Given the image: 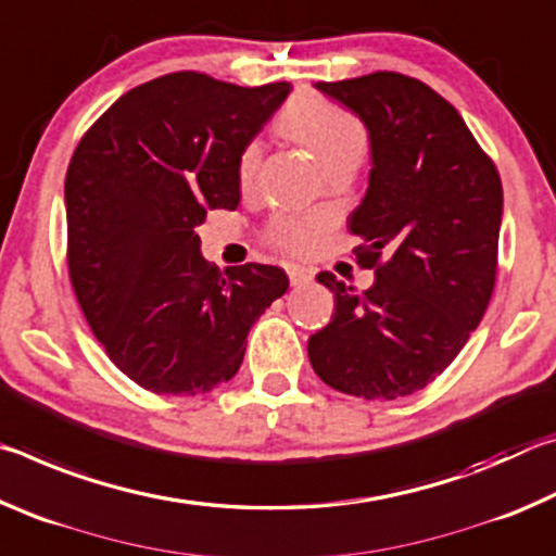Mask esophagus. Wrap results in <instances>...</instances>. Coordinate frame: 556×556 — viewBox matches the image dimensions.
Wrapping results in <instances>:
<instances>
[{"label": "esophagus", "instance_id": "34e87169", "mask_svg": "<svg viewBox=\"0 0 556 556\" xmlns=\"http://www.w3.org/2000/svg\"><path fill=\"white\" fill-rule=\"evenodd\" d=\"M287 275H289L291 287H301V285H308V281L314 279V269L291 265V267H287Z\"/></svg>", "mask_w": 556, "mask_h": 556}]
</instances>
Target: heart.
<instances>
[{
  "label": "heart",
  "instance_id": "heart-1",
  "mask_svg": "<svg viewBox=\"0 0 556 556\" xmlns=\"http://www.w3.org/2000/svg\"><path fill=\"white\" fill-rule=\"evenodd\" d=\"M279 137L289 139L316 156L326 174L336 168H357L370 149L368 127L353 112L316 92H299L287 102L275 122ZM262 149L248 144L238 159V181L242 191L257 186ZM328 230L324 215H279L267 225L265 238L277 250L294 257H306L318 250Z\"/></svg>",
  "mask_w": 556,
  "mask_h": 556
}]
</instances>
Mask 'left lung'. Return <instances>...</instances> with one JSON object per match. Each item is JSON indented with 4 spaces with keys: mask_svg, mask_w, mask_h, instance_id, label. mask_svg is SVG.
I'll use <instances>...</instances> for the list:
<instances>
[{
    "mask_svg": "<svg viewBox=\"0 0 556 556\" xmlns=\"http://www.w3.org/2000/svg\"><path fill=\"white\" fill-rule=\"evenodd\" d=\"M316 88L370 131V186L348 230L363 240L353 255L375 285L355 291L316 275L336 312L308 338V361L338 392L407 397L448 368L493 296L501 174L427 83L378 71Z\"/></svg>",
    "mask_w": 556,
    "mask_h": 556,
    "instance_id": "left-lung-1",
    "label": "left lung"
}]
</instances>
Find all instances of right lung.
<instances>
[{
    "label": "right lung",
    "mask_w": 556,
    "mask_h": 556,
    "mask_svg": "<svg viewBox=\"0 0 556 556\" xmlns=\"http://www.w3.org/2000/svg\"><path fill=\"white\" fill-rule=\"evenodd\" d=\"M289 96L178 71L131 88L92 122L65 174L68 277L117 368L156 394H199L240 370L285 269L218 267L195 225L240 203L238 159Z\"/></svg>",
    "instance_id": "right-lung-1"
}]
</instances>
